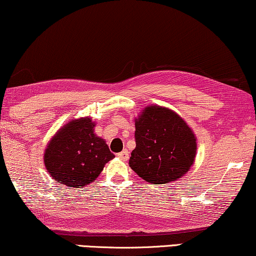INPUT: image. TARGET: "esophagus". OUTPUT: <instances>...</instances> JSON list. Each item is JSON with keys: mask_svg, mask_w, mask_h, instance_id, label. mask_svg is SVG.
<instances>
[{"mask_svg": "<svg viewBox=\"0 0 256 256\" xmlns=\"http://www.w3.org/2000/svg\"><path fill=\"white\" fill-rule=\"evenodd\" d=\"M116 156H118V158H120V159H122V160H128V158H129V152H128L127 148H124V150L122 152L118 153Z\"/></svg>", "mask_w": 256, "mask_h": 256, "instance_id": "esophagus-1", "label": "esophagus"}]
</instances>
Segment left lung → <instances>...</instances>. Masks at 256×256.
<instances>
[{
  "mask_svg": "<svg viewBox=\"0 0 256 256\" xmlns=\"http://www.w3.org/2000/svg\"><path fill=\"white\" fill-rule=\"evenodd\" d=\"M136 148L129 166L140 178L164 184L182 178L194 161V134L172 110L148 106L136 119Z\"/></svg>",
  "mask_w": 256,
  "mask_h": 256,
  "instance_id": "left-lung-1",
  "label": "left lung"
}]
</instances>
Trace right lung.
I'll return each mask as SVG.
<instances>
[{
	"mask_svg": "<svg viewBox=\"0 0 256 256\" xmlns=\"http://www.w3.org/2000/svg\"><path fill=\"white\" fill-rule=\"evenodd\" d=\"M94 127L90 118L70 121L48 144L46 168L62 186H88L98 178L105 164L114 158L105 140L94 134Z\"/></svg>",
	"mask_w": 256,
	"mask_h": 256,
	"instance_id": "right-lung-1",
	"label": "right lung"
}]
</instances>
